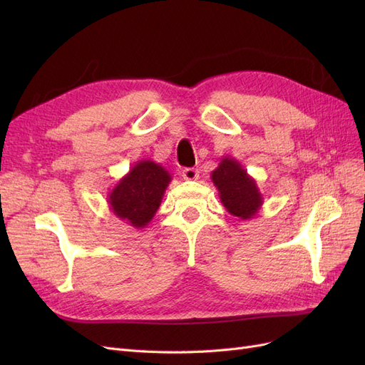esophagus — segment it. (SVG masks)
Returning <instances> with one entry per match:
<instances>
[{
	"instance_id": "1",
	"label": "esophagus",
	"mask_w": 365,
	"mask_h": 365,
	"mask_svg": "<svg viewBox=\"0 0 365 365\" xmlns=\"http://www.w3.org/2000/svg\"><path fill=\"white\" fill-rule=\"evenodd\" d=\"M182 178L185 181H196L197 178H200V172L193 168H187L182 170Z\"/></svg>"
}]
</instances>
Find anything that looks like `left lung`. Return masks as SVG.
<instances>
[{
  "instance_id": "left-lung-1",
  "label": "left lung",
  "mask_w": 365,
  "mask_h": 365,
  "mask_svg": "<svg viewBox=\"0 0 365 365\" xmlns=\"http://www.w3.org/2000/svg\"><path fill=\"white\" fill-rule=\"evenodd\" d=\"M210 176L219 192L220 202L230 215L240 219H251L259 213L263 196L256 180L248 175L237 160L222 157Z\"/></svg>"
}]
</instances>
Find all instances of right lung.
I'll return each mask as SVG.
<instances>
[{"mask_svg": "<svg viewBox=\"0 0 365 365\" xmlns=\"http://www.w3.org/2000/svg\"><path fill=\"white\" fill-rule=\"evenodd\" d=\"M172 175L161 164L141 160L108 193L111 212L137 230L145 228L155 216Z\"/></svg>", "mask_w": 365, "mask_h": 365, "instance_id": "right-lung-1", "label": "right lung"}]
</instances>
